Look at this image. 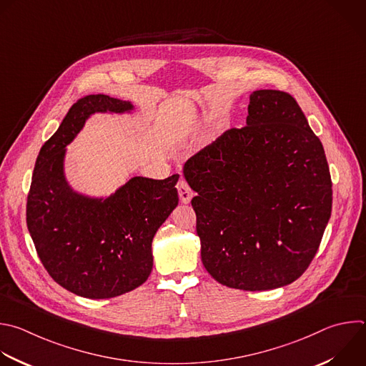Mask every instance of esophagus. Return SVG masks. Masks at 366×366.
<instances>
[{"label":"esophagus","instance_id":"esophagus-1","mask_svg":"<svg viewBox=\"0 0 366 366\" xmlns=\"http://www.w3.org/2000/svg\"><path fill=\"white\" fill-rule=\"evenodd\" d=\"M178 194H179V199H181V202H184V204H187V202H189V199L192 198V189L189 188V185L187 184V181L185 179H181L179 182H178Z\"/></svg>","mask_w":366,"mask_h":366}]
</instances>
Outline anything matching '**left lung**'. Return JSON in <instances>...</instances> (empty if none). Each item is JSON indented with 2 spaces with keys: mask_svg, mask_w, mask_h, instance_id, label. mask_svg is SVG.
Returning a JSON list of instances; mask_svg holds the SVG:
<instances>
[{
  "mask_svg": "<svg viewBox=\"0 0 366 366\" xmlns=\"http://www.w3.org/2000/svg\"><path fill=\"white\" fill-rule=\"evenodd\" d=\"M201 260L221 285L257 292L297 280L316 256L332 212L320 139L292 94L256 90L247 125L191 157Z\"/></svg>",
  "mask_w": 366,
  "mask_h": 366,
  "instance_id": "1",
  "label": "left lung"
}]
</instances>
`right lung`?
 I'll return each instance as SVG.
<instances>
[{
	"label": "right lung",
	"mask_w": 366,
	"mask_h": 366,
	"mask_svg": "<svg viewBox=\"0 0 366 366\" xmlns=\"http://www.w3.org/2000/svg\"><path fill=\"white\" fill-rule=\"evenodd\" d=\"M129 102L106 94L79 99L41 147L27 197V227L51 279L87 299L128 293L151 274L152 239L178 205L179 175L131 178L106 199L73 192L63 174L66 145L94 112H127Z\"/></svg>",
	"instance_id": "add662e5"
}]
</instances>
